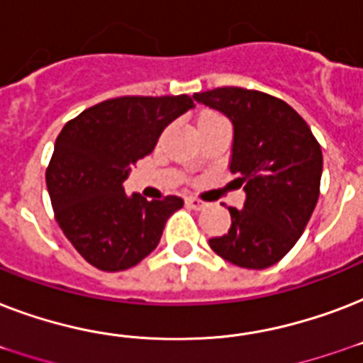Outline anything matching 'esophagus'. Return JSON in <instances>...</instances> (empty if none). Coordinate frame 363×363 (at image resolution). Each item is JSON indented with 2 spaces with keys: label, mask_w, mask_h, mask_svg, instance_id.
<instances>
[{
  "label": "esophagus",
  "mask_w": 363,
  "mask_h": 363,
  "mask_svg": "<svg viewBox=\"0 0 363 363\" xmlns=\"http://www.w3.org/2000/svg\"><path fill=\"white\" fill-rule=\"evenodd\" d=\"M186 203L196 211H203L209 207V203H207V201H203V199H198V198H188Z\"/></svg>",
  "instance_id": "esophagus-1"
}]
</instances>
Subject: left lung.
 <instances>
[{"mask_svg":"<svg viewBox=\"0 0 363 363\" xmlns=\"http://www.w3.org/2000/svg\"><path fill=\"white\" fill-rule=\"evenodd\" d=\"M233 124L232 173L247 199L230 207L232 226L213 238L220 258L264 269L288 254L303 233L320 194L322 148L307 122L282 99L238 86L194 94Z\"/></svg>","mask_w":363,"mask_h":363,"instance_id":"1","label":"left lung"}]
</instances>
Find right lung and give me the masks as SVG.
<instances>
[{
  "label": "right lung",
  "mask_w": 363,
  "mask_h": 363,
  "mask_svg": "<svg viewBox=\"0 0 363 363\" xmlns=\"http://www.w3.org/2000/svg\"><path fill=\"white\" fill-rule=\"evenodd\" d=\"M190 96H124L88 107L64 125L47 167L54 218L77 252L101 271H124L158 247L177 196H125L130 165L152 152L160 133L192 109Z\"/></svg>",
  "instance_id": "obj_1"
}]
</instances>
